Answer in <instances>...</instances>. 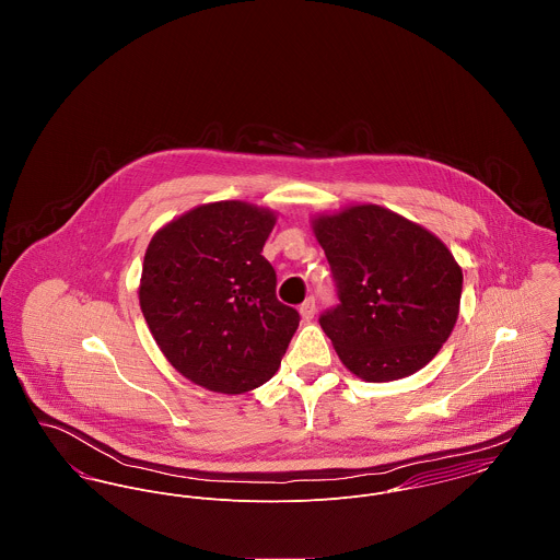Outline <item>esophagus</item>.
Instances as JSON below:
<instances>
[{
	"mask_svg": "<svg viewBox=\"0 0 560 560\" xmlns=\"http://www.w3.org/2000/svg\"><path fill=\"white\" fill-rule=\"evenodd\" d=\"M300 313H302V319L304 320L315 319V313H317V302H315V298H308V300L300 306Z\"/></svg>",
	"mask_w": 560,
	"mask_h": 560,
	"instance_id": "obj_1",
	"label": "esophagus"
}]
</instances>
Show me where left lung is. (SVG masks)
I'll return each instance as SVG.
<instances>
[{
    "instance_id": "8db88e82",
    "label": "left lung",
    "mask_w": 560,
    "mask_h": 560,
    "mask_svg": "<svg viewBox=\"0 0 560 560\" xmlns=\"http://www.w3.org/2000/svg\"><path fill=\"white\" fill-rule=\"evenodd\" d=\"M338 304L319 317L342 364L366 382L420 371L451 336L464 273L448 247L377 205L315 220Z\"/></svg>"
}]
</instances>
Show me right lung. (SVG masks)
<instances>
[{
  "mask_svg": "<svg viewBox=\"0 0 560 560\" xmlns=\"http://www.w3.org/2000/svg\"><path fill=\"white\" fill-rule=\"evenodd\" d=\"M273 224L271 211L226 200L191 209L149 243L144 319L167 362L207 390L241 395L269 382L300 325L262 256Z\"/></svg>",
  "mask_w": 560,
  "mask_h": 560,
  "instance_id": "right-lung-1",
  "label": "right lung"
}]
</instances>
